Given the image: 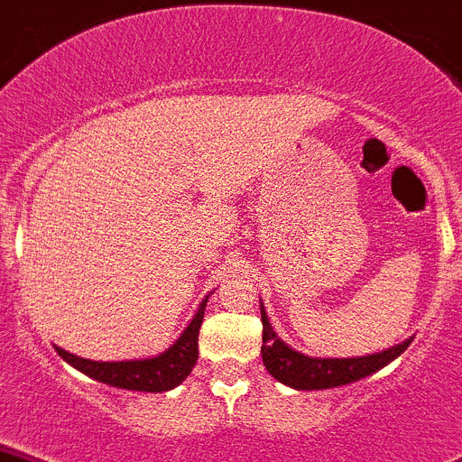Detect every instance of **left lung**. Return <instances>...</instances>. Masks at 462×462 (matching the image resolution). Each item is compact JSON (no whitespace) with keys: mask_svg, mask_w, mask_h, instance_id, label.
I'll return each mask as SVG.
<instances>
[{"mask_svg":"<svg viewBox=\"0 0 462 462\" xmlns=\"http://www.w3.org/2000/svg\"><path fill=\"white\" fill-rule=\"evenodd\" d=\"M260 313H263V363L266 372L287 387L304 389V392L340 387V384L367 378L383 369L384 365L396 360L411 345V337H407L405 342L392 346V349L360 356V358H311V356L291 349L287 342L275 336L263 304H260Z\"/></svg>","mask_w":462,"mask_h":462,"instance_id":"1","label":"left lung"}]
</instances>
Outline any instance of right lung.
I'll list each match as a JSON object with an SVG mask.
<instances>
[{
  "label": "right lung",
  "instance_id": "right-lung-1",
  "mask_svg": "<svg viewBox=\"0 0 462 462\" xmlns=\"http://www.w3.org/2000/svg\"><path fill=\"white\" fill-rule=\"evenodd\" d=\"M204 309L207 300L199 304L196 318L191 325L184 329V334L175 340L173 346L164 351V354L155 356V358L146 360H122V363H97V360L79 358V356L69 354V351L55 346L57 354L75 367L78 372L87 374L88 378L99 380L104 384L120 389H131V392H169V389L178 387L191 369L198 363V334L202 327Z\"/></svg>",
  "mask_w": 462,
  "mask_h": 462
}]
</instances>
